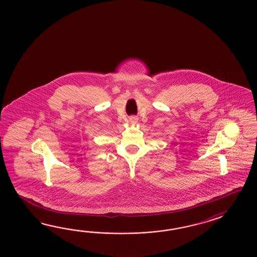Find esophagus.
<instances>
[{
    "label": "esophagus",
    "instance_id": "esophagus-1",
    "mask_svg": "<svg viewBox=\"0 0 257 257\" xmlns=\"http://www.w3.org/2000/svg\"><path fill=\"white\" fill-rule=\"evenodd\" d=\"M130 120L134 122V123H137V121H138V118L136 117H130Z\"/></svg>",
    "mask_w": 257,
    "mask_h": 257
}]
</instances>
